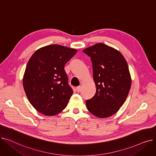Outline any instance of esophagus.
Masks as SVG:
<instances>
[{
    "label": "esophagus",
    "mask_w": 156,
    "mask_h": 156,
    "mask_svg": "<svg viewBox=\"0 0 156 156\" xmlns=\"http://www.w3.org/2000/svg\"><path fill=\"white\" fill-rule=\"evenodd\" d=\"M76 92H80L81 91V87L80 86H78L76 88Z\"/></svg>",
    "instance_id": "esophagus-1"
}]
</instances>
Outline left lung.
<instances>
[{"label":"left lung","instance_id":"obj_1","mask_svg":"<svg viewBox=\"0 0 156 156\" xmlns=\"http://www.w3.org/2000/svg\"><path fill=\"white\" fill-rule=\"evenodd\" d=\"M92 63L96 93L86 101L88 111L98 118H108L125 102L132 85L128 66L122 54L102 43L83 51Z\"/></svg>","mask_w":156,"mask_h":156}]
</instances>
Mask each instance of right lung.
<instances>
[{
	"mask_svg": "<svg viewBox=\"0 0 156 156\" xmlns=\"http://www.w3.org/2000/svg\"><path fill=\"white\" fill-rule=\"evenodd\" d=\"M76 52L54 44L40 48L30 57L23 85L29 102L40 113L54 116L67 106L73 92L64 68Z\"/></svg>",
	"mask_w": 156,
	"mask_h": 156,
	"instance_id": "1",
	"label": "right lung"
}]
</instances>
